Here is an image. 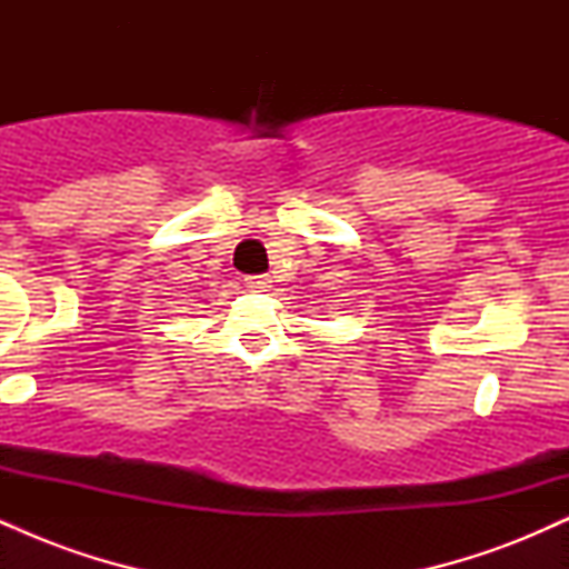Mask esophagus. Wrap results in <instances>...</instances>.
<instances>
[{"label": "esophagus", "instance_id": "1", "mask_svg": "<svg viewBox=\"0 0 569 569\" xmlns=\"http://www.w3.org/2000/svg\"><path fill=\"white\" fill-rule=\"evenodd\" d=\"M246 286L251 291H267L272 286L270 276H246Z\"/></svg>", "mask_w": 569, "mask_h": 569}]
</instances>
